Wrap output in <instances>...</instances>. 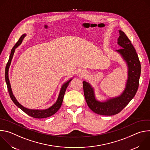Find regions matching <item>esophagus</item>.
<instances>
[{"label":"esophagus","instance_id":"1","mask_svg":"<svg viewBox=\"0 0 150 150\" xmlns=\"http://www.w3.org/2000/svg\"><path fill=\"white\" fill-rule=\"evenodd\" d=\"M80 75H81V76L83 77V76L87 75V72L85 71H81L80 72Z\"/></svg>","mask_w":150,"mask_h":150}]
</instances>
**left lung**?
Instances as JSON below:
<instances>
[{
    "mask_svg": "<svg viewBox=\"0 0 150 150\" xmlns=\"http://www.w3.org/2000/svg\"><path fill=\"white\" fill-rule=\"evenodd\" d=\"M117 45L121 49L116 50L126 62L128 68L127 79L123 93L119 96L104 101L96 98L94 88L90 83L83 81L85 100L90 109L94 113L104 116H112L119 113L134 97L139 86L141 75V63L136 50L125 33L119 30Z\"/></svg>",
    "mask_w": 150,
    "mask_h": 150,
    "instance_id": "8db88e82",
    "label": "left lung"
}]
</instances>
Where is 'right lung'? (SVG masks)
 <instances>
[{
  "label": "right lung",
  "mask_w": 150,
  "mask_h": 150,
  "mask_svg": "<svg viewBox=\"0 0 150 150\" xmlns=\"http://www.w3.org/2000/svg\"><path fill=\"white\" fill-rule=\"evenodd\" d=\"M26 34H24L23 35H21V37L19 38V40L18 41V42L15 44V45L13 47V48L11 50V53L9 56V60L7 63V65L6 66V69H5V81L6 82V85H7V87H8V92L9 94V96L11 97V100H12V101L14 103V104L19 108V109H21L24 112H25V113H27L28 115L34 117V118H37V119H42V118H46V117H50L52 115H53L54 113H56L59 109H60V108L62 105V102H63V97L64 95H65L66 90L68 86V85L69 83V82L71 81V80L72 79H69V81H68L67 82H66L65 83H64L63 85L62 86L61 90L60 91L58 98L57 101H56V103L52 105L50 108L47 109H45V110H34V109H29L27 108H25V107H24L23 105H21L16 99V98L15 97V96H13L12 91V89H11V84H10V82H9V76H8V71H9V68L11 65V63L15 52V49L19 46L21 42H22L23 39L24 38V37H25Z\"/></svg>",
  "instance_id": "obj_1"
}]
</instances>
